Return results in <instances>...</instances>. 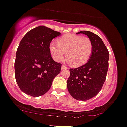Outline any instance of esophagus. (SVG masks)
Wrapping results in <instances>:
<instances>
[{
	"label": "esophagus",
	"instance_id": "obj_1",
	"mask_svg": "<svg viewBox=\"0 0 127 127\" xmlns=\"http://www.w3.org/2000/svg\"><path fill=\"white\" fill-rule=\"evenodd\" d=\"M62 70H64V69H68V67L65 65H62V67H61Z\"/></svg>",
	"mask_w": 127,
	"mask_h": 127
}]
</instances>
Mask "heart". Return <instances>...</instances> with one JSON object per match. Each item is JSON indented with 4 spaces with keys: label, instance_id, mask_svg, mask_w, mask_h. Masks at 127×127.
I'll use <instances>...</instances> for the list:
<instances>
[{
    "label": "heart",
    "instance_id": "b5f03b06",
    "mask_svg": "<svg viewBox=\"0 0 127 127\" xmlns=\"http://www.w3.org/2000/svg\"><path fill=\"white\" fill-rule=\"evenodd\" d=\"M49 49L52 58L57 62L64 59L66 52V58L70 63L74 66H80L88 61L93 45L89 37L69 33L59 38L57 44L51 42Z\"/></svg>",
    "mask_w": 127,
    "mask_h": 127
}]
</instances>
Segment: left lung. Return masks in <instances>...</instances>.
Here are the masks:
<instances>
[{
	"instance_id": "8db88e82",
	"label": "left lung",
	"mask_w": 127,
	"mask_h": 127,
	"mask_svg": "<svg viewBox=\"0 0 127 127\" xmlns=\"http://www.w3.org/2000/svg\"><path fill=\"white\" fill-rule=\"evenodd\" d=\"M85 34L93 45L92 54L87 63L80 67L70 68L67 88L73 98L87 101L96 96L102 89L106 79L109 67V53L101 37L88 31L76 34Z\"/></svg>"
}]
</instances>
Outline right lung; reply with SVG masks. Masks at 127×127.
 <instances>
[{"instance_id": "1", "label": "right lung", "mask_w": 127, "mask_h": 127, "mask_svg": "<svg viewBox=\"0 0 127 127\" xmlns=\"http://www.w3.org/2000/svg\"><path fill=\"white\" fill-rule=\"evenodd\" d=\"M61 32L40 26L32 29L20 42L15 61V79L20 89L33 97L42 96L51 88L62 64L55 62L49 44Z\"/></svg>"}]
</instances>
